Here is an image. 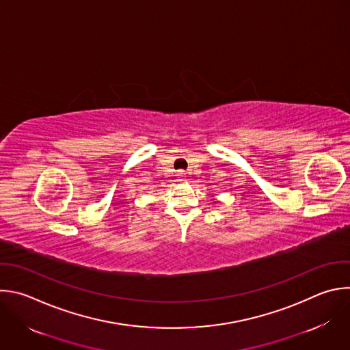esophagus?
I'll use <instances>...</instances> for the list:
<instances>
[{"mask_svg": "<svg viewBox=\"0 0 350 350\" xmlns=\"http://www.w3.org/2000/svg\"><path fill=\"white\" fill-rule=\"evenodd\" d=\"M178 174H180V176H183V174H184V170H181Z\"/></svg>", "mask_w": 350, "mask_h": 350, "instance_id": "34e87169", "label": "esophagus"}]
</instances>
